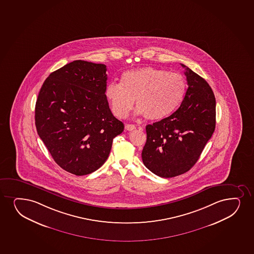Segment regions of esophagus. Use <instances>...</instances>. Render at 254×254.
<instances>
[{
  "instance_id": "obj_1",
  "label": "esophagus",
  "mask_w": 254,
  "mask_h": 254,
  "mask_svg": "<svg viewBox=\"0 0 254 254\" xmlns=\"http://www.w3.org/2000/svg\"><path fill=\"white\" fill-rule=\"evenodd\" d=\"M126 129L127 131H132V130L136 129V126L132 125V124H127V125H126Z\"/></svg>"
}]
</instances>
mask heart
Here are the masks:
<instances>
[{"instance_id": "heart-1", "label": "heart", "mask_w": 254, "mask_h": 254, "mask_svg": "<svg viewBox=\"0 0 254 254\" xmlns=\"http://www.w3.org/2000/svg\"><path fill=\"white\" fill-rule=\"evenodd\" d=\"M185 78L165 69L143 67L124 72L121 83L111 82L105 97L112 113L125 118L134 103L137 114L151 121L164 119L176 111L185 97Z\"/></svg>"}]
</instances>
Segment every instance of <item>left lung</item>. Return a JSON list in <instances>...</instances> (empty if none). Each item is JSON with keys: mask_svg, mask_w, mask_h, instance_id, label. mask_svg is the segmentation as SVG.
I'll return each instance as SVG.
<instances>
[{"mask_svg": "<svg viewBox=\"0 0 254 254\" xmlns=\"http://www.w3.org/2000/svg\"><path fill=\"white\" fill-rule=\"evenodd\" d=\"M188 89L181 105L170 117L146 126L142 151L144 166L155 175L173 178L193 167L216 126V100L212 88L186 67Z\"/></svg>", "mask_w": 254, "mask_h": 254, "instance_id": "1", "label": "left lung"}]
</instances>
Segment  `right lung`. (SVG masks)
<instances>
[{
	"label": "right lung",
	"instance_id": "obj_1",
	"mask_svg": "<svg viewBox=\"0 0 254 254\" xmlns=\"http://www.w3.org/2000/svg\"><path fill=\"white\" fill-rule=\"evenodd\" d=\"M106 65L75 60L51 73L36 100V130L55 162L82 176L105 163L124 124L111 113Z\"/></svg>",
	"mask_w": 254,
	"mask_h": 254
}]
</instances>
